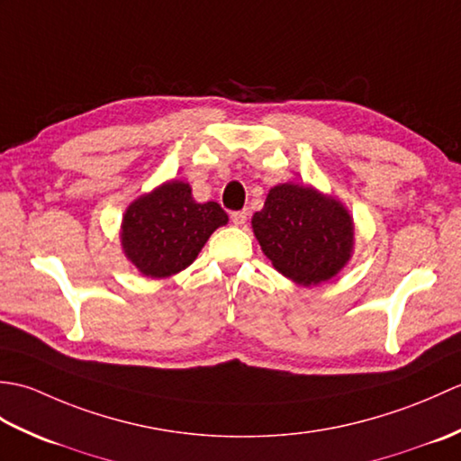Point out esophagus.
<instances>
[{"label": "esophagus", "instance_id": "obj_1", "mask_svg": "<svg viewBox=\"0 0 461 461\" xmlns=\"http://www.w3.org/2000/svg\"><path fill=\"white\" fill-rule=\"evenodd\" d=\"M231 221L236 223V225H246V221H248V212L246 210H241V212H233L231 213Z\"/></svg>", "mask_w": 461, "mask_h": 461}]
</instances>
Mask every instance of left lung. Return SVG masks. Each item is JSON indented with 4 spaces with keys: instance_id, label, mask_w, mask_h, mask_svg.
I'll return each mask as SVG.
<instances>
[{
    "instance_id": "left-lung-1",
    "label": "left lung",
    "mask_w": 461,
    "mask_h": 461,
    "mask_svg": "<svg viewBox=\"0 0 461 461\" xmlns=\"http://www.w3.org/2000/svg\"><path fill=\"white\" fill-rule=\"evenodd\" d=\"M253 233L271 266L297 285H319L339 276L355 249L348 210L312 185L277 184L251 218Z\"/></svg>"
}]
</instances>
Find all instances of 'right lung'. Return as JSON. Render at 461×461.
Masks as SVG:
<instances>
[{
  "label": "right lung",
  "instance_id": "right-lung-1",
  "mask_svg": "<svg viewBox=\"0 0 461 461\" xmlns=\"http://www.w3.org/2000/svg\"><path fill=\"white\" fill-rule=\"evenodd\" d=\"M225 223L228 213L218 202L198 203L188 182L168 180L139 195L122 213V253L144 277H170L192 266Z\"/></svg>",
  "mask_w": 461,
  "mask_h": 461
}]
</instances>
